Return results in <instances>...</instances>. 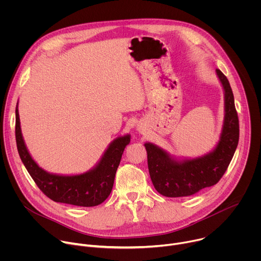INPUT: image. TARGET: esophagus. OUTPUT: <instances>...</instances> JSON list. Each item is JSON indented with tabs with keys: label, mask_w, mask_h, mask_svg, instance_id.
<instances>
[{
	"label": "esophagus",
	"mask_w": 261,
	"mask_h": 261,
	"mask_svg": "<svg viewBox=\"0 0 261 261\" xmlns=\"http://www.w3.org/2000/svg\"><path fill=\"white\" fill-rule=\"evenodd\" d=\"M137 131L139 132V133H143V128H142V126H137Z\"/></svg>",
	"instance_id": "esophagus-1"
}]
</instances>
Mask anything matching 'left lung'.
Masks as SVG:
<instances>
[{"mask_svg":"<svg viewBox=\"0 0 261 261\" xmlns=\"http://www.w3.org/2000/svg\"><path fill=\"white\" fill-rule=\"evenodd\" d=\"M216 74L224 94V120L219 140L211 152L195 158L176 157L155 143H144L152 182L163 196H190L214 186L234 155L240 128L233 93L224 74L218 69Z\"/></svg>","mask_w":261,"mask_h":261,"instance_id":"left-lung-1","label":"left lung"}]
</instances>
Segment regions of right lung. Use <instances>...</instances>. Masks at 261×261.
<instances>
[{
	"instance_id": "right-lung-1",
	"label": "right lung",
	"mask_w": 261,
	"mask_h": 261,
	"mask_svg": "<svg viewBox=\"0 0 261 261\" xmlns=\"http://www.w3.org/2000/svg\"><path fill=\"white\" fill-rule=\"evenodd\" d=\"M15 137L21 162L39 189L56 202L79 206H96L102 203L114 187L117 169L131 135H120L111 141L99 161L88 171L79 174L51 173L40 167L25 145L18 114L15 109Z\"/></svg>"
}]
</instances>
